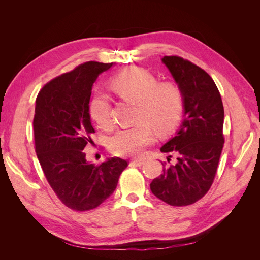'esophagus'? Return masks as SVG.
<instances>
[{
    "instance_id": "obj_1",
    "label": "esophagus",
    "mask_w": 260,
    "mask_h": 260,
    "mask_svg": "<svg viewBox=\"0 0 260 260\" xmlns=\"http://www.w3.org/2000/svg\"><path fill=\"white\" fill-rule=\"evenodd\" d=\"M132 165L136 166V167H141L143 163H144V160L143 159H134L131 161Z\"/></svg>"
}]
</instances>
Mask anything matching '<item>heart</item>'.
<instances>
[{"mask_svg": "<svg viewBox=\"0 0 260 260\" xmlns=\"http://www.w3.org/2000/svg\"><path fill=\"white\" fill-rule=\"evenodd\" d=\"M113 90L123 100L138 106L137 125L117 132L109 141L115 155L139 156L154 141V129L159 135L174 131L183 113V92L173 81H161L141 67H129L111 81ZM89 114L97 125L112 131L115 121L106 94L98 93L89 105Z\"/></svg>", "mask_w": 260, "mask_h": 260, "instance_id": "1", "label": "heart"}]
</instances>
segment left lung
<instances>
[{
  "label": "left lung",
  "mask_w": 260,
  "mask_h": 260,
  "mask_svg": "<svg viewBox=\"0 0 260 260\" xmlns=\"http://www.w3.org/2000/svg\"><path fill=\"white\" fill-rule=\"evenodd\" d=\"M162 62L183 92L184 119L175 137L161 147L177 161L152 181L151 190L170 206L185 207L201 199L214 182L224 143V109L206 71L178 56H166Z\"/></svg>",
  "instance_id": "obj_1"
}]
</instances>
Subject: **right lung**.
<instances>
[{
  "label": "right lung",
  "mask_w": 260,
  "mask_h": 260,
  "mask_svg": "<svg viewBox=\"0 0 260 260\" xmlns=\"http://www.w3.org/2000/svg\"><path fill=\"white\" fill-rule=\"evenodd\" d=\"M113 63L80 64L50 80L38 93L34 117L37 157L57 197L67 208L85 212L99 207L117 187L127 161L113 157L90 165L83 152L94 133L89 115L92 85Z\"/></svg>",
  "instance_id": "obj_1"
}]
</instances>
